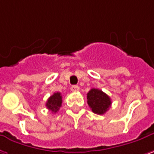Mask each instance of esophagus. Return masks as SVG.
Listing matches in <instances>:
<instances>
[{"instance_id":"34e87169","label":"esophagus","mask_w":154,"mask_h":154,"mask_svg":"<svg viewBox=\"0 0 154 154\" xmlns=\"http://www.w3.org/2000/svg\"><path fill=\"white\" fill-rule=\"evenodd\" d=\"M71 91H79V86L77 85H72L70 87Z\"/></svg>"}]
</instances>
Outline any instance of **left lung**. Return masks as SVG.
Wrapping results in <instances>:
<instances>
[{
    "label": "left lung",
    "mask_w": 154,
    "mask_h": 154,
    "mask_svg": "<svg viewBox=\"0 0 154 154\" xmlns=\"http://www.w3.org/2000/svg\"><path fill=\"white\" fill-rule=\"evenodd\" d=\"M87 103L93 112L102 115L109 110L112 101L110 97L104 91L93 88L87 93Z\"/></svg>",
    "instance_id": "obj_1"
}]
</instances>
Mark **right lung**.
Here are the masks:
<instances>
[{
  "label": "right lung",
  "mask_w": 154,
  "mask_h": 154,
  "mask_svg": "<svg viewBox=\"0 0 154 154\" xmlns=\"http://www.w3.org/2000/svg\"><path fill=\"white\" fill-rule=\"evenodd\" d=\"M62 96L60 92H55L52 96H50L47 100L46 107L50 110L52 113L57 112L62 106Z\"/></svg>",
  "instance_id": "1"
}]
</instances>
